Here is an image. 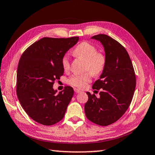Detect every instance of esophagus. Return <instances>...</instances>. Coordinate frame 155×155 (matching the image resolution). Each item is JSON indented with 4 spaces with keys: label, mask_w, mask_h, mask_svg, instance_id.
<instances>
[{
    "label": "esophagus",
    "mask_w": 155,
    "mask_h": 155,
    "mask_svg": "<svg viewBox=\"0 0 155 155\" xmlns=\"http://www.w3.org/2000/svg\"><path fill=\"white\" fill-rule=\"evenodd\" d=\"M74 91H75V92L76 94L81 92V91H80V89H74Z\"/></svg>",
    "instance_id": "esophagus-1"
}]
</instances>
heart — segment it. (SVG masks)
<instances>
[{
	"mask_svg": "<svg viewBox=\"0 0 155 155\" xmlns=\"http://www.w3.org/2000/svg\"><path fill=\"white\" fill-rule=\"evenodd\" d=\"M73 54L86 61V70L90 71L80 75H73L68 80V84L78 88H83L91 81L92 73L94 75H99L104 70L106 58L103 53L98 52L97 48L88 42H82L74 49ZM62 66L65 71L70 68V61L67 55H64L61 59Z\"/></svg>",
	"mask_w": 155,
	"mask_h": 155,
	"instance_id": "b5f03b06",
	"label": "heart"
}]
</instances>
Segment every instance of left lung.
Wrapping results in <instances>:
<instances>
[{
	"mask_svg": "<svg viewBox=\"0 0 155 155\" xmlns=\"http://www.w3.org/2000/svg\"><path fill=\"white\" fill-rule=\"evenodd\" d=\"M91 38L104 45L106 64L92 86L94 89H101L100 97L87 92L84 112L89 121L105 127L117 122L127 110L135 91L136 75L129 54L120 42L105 34Z\"/></svg>",
	"mask_w": 155,
	"mask_h": 155,
	"instance_id": "obj_1",
	"label": "left lung"
}]
</instances>
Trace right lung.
<instances>
[{
	"instance_id": "1",
	"label": "right lung",
	"mask_w": 155,
	"mask_h": 155,
	"mask_svg": "<svg viewBox=\"0 0 155 155\" xmlns=\"http://www.w3.org/2000/svg\"><path fill=\"white\" fill-rule=\"evenodd\" d=\"M78 40L79 37L42 38L29 46L20 58L17 95L27 115L38 123L50 126L64 118L73 89L66 86L56 94L52 87L64 74L63 57Z\"/></svg>"
}]
</instances>
